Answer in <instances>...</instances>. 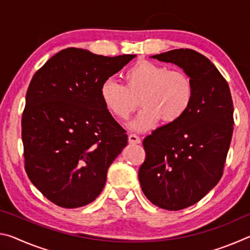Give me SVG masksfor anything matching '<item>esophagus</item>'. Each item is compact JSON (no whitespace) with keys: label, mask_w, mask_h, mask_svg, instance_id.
<instances>
[{"label":"esophagus","mask_w":250,"mask_h":250,"mask_svg":"<svg viewBox=\"0 0 250 250\" xmlns=\"http://www.w3.org/2000/svg\"><path fill=\"white\" fill-rule=\"evenodd\" d=\"M129 142L131 143V145H138V143L141 142V139L139 138L137 134L131 133V134L129 135Z\"/></svg>","instance_id":"esophagus-1"}]
</instances>
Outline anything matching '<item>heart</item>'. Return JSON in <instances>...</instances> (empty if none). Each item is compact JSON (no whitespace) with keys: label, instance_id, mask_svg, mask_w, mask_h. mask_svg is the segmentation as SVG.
<instances>
[{"label":"heart","instance_id":"obj_1","mask_svg":"<svg viewBox=\"0 0 250 250\" xmlns=\"http://www.w3.org/2000/svg\"><path fill=\"white\" fill-rule=\"evenodd\" d=\"M124 79L125 84L105 80L100 96L105 108L121 120L129 119L141 104L145 108L130 125L137 131L153 129L161 119L167 124L180 120L192 104V79L182 70L139 61L125 71Z\"/></svg>","mask_w":250,"mask_h":250}]
</instances>
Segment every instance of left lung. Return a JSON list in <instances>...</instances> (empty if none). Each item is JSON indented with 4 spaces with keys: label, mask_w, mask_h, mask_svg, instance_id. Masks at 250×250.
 Wrapping results in <instances>:
<instances>
[{
    "label": "left lung",
    "mask_w": 250,
    "mask_h": 250,
    "mask_svg": "<svg viewBox=\"0 0 250 250\" xmlns=\"http://www.w3.org/2000/svg\"><path fill=\"white\" fill-rule=\"evenodd\" d=\"M172 62L192 79V104L180 120L143 140L146 161L139 182L152 204L179 210L202 200L223 175L234 130L228 83L208 58L188 48L152 56Z\"/></svg>",
    "instance_id": "left-lung-1"
}]
</instances>
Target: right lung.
<instances>
[{
    "mask_svg": "<svg viewBox=\"0 0 250 250\" xmlns=\"http://www.w3.org/2000/svg\"><path fill=\"white\" fill-rule=\"evenodd\" d=\"M134 57L70 47L33 76L22 118L25 170L54 204L77 208L104 189L128 135L105 108L100 87Z\"/></svg>",
    "mask_w": 250,
    "mask_h": 250,
    "instance_id": "1",
    "label": "right lung"
}]
</instances>
